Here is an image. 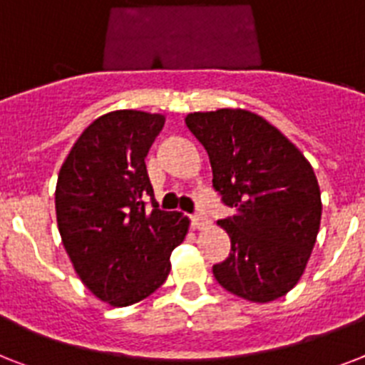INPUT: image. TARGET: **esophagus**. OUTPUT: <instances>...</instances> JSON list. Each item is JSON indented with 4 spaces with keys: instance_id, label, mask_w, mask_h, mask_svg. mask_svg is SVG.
Masks as SVG:
<instances>
[{
    "instance_id": "esophagus-1",
    "label": "esophagus",
    "mask_w": 365,
    "mask_h": 365,
    "mask_svg": "<svg viewBox=\"0 0 365 365\" xmlns=\"http://www.w3.org/2000/svg\"><path fill=\"white\" fill-rule=\"evenodd\" d=\"M207 225L206 215H202V213H197V215H191V226L195 230H200Z\"/></svg>"
}]
</instances>
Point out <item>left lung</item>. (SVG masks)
Here are the masks:
<instances>
[{"instance_id":"8db88e82","label":"left lung","mask_w":365,"mask_h":365,"mask_svg":"<svg viewBox=\"0 0 365 365\" xmlns=\"http://www.w3.org/2000/svg\"><path fill=\"white\" fill-rule=\"evenodd\" d=\"M191 133L210 155L213 189L234 215L225 262L213 277L252 302L286 295L304 271L321 222V192L301 150L265 118L243 109L191 113Z\"/></svg>"}]
</instances>
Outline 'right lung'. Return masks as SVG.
Instances as JSON below:
<instances>
[{
	"label": "right lung",
	"mask_w": 365,
	"mask_h": 365,
	"mask_svg": "<svg viewBox=\"0 0 365 365\" xmlns=\"http://www.w3.org/2000/svg\"><path fill=\"white\" fill-rule=\"evenodd\" d=\"M163 124V115L131 109L100 116L76 140L57 178L64 249L81 282L111 306L152 295L187 234V217L159 210L146 173L145 158Z\"/></svg>",
	"instance_id": "add662e5"
}]
</instances>
